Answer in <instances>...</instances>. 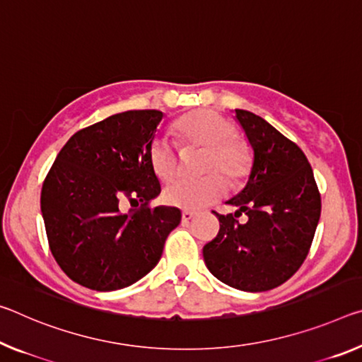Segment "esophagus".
I'll list each match as a JSON object with an SVG mask.
<instances>
[{
    "mask_svg": "<svg viewBox=\"0 0 362 362\" xmlns=\"http://www.w3.org/2000/svg\"><path fill=\"white\" fill-rule=\"evenodd\" d=\"M197 217V212H192V211H183L182 212V221L183 222H190L192 219Z\"/></svg>",
    "mask_w": 362,
    "mask_h": 362,
    "instance_id": "1",
    "label": "esophagus"
}]
</instances>
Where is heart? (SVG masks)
Segmentation results:
<instances>
[{"instance_id":"1","label":"heart","mask_w":362,"mask_h":362,"mask_svg":"<svg viewBox=\"0 0 362 362\" xmlns=\"http://www.w3.org/2000/svg\"><path fill=\"white\" fill-rule=\"evenodd\" d=\"M182 141L206 146L202 172L211 174L202 179H182L165 187V203L185 211H199L216 203L227 192V183L219 174L237 185L242 183L251 169L248 146L235 139L230 120L209 109L188 112L174 122ZM150 163L160 180H170L177 172V153L168 139H156L150 146Z\"/></svg>"}]
</instances>
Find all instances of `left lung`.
Returning <instances> with one entry per match:
<instances>
[{
    "mask_svg": "<svg viewBox=\"0 0 362 362\" xmlns=\"http://www.w3.org/2000/svg\"><path fill=\"white\" fill-rule=\"evenodd\" d=\"M253 150L242 192L227 202L238 208L221 216V228L204 245L209 272L243 291H267L286 282L306 259L320 217V194L311 165L293 141L256 114L235 109ZM245 211L246 224L234 217Z\"/></svg>",
    "mask_w": 362,
    "mask_h": 362,
    "instance_id": "left-lung-1",
    "label": "left lung"
}]
</instances>
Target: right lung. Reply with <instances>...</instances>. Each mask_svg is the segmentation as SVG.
I'll list each match as a JSON object with an SVG mask.
<instances>
[{"label": "right lung", "mask_w": 362, "mask_h": 362, "mask_svg": "<svg viewBox=\"0 0 362 362\" xmlns=\"http://www.w3.org/2000/svg\"><path fill=\"white\" fill-rule=\"evenodd\" d=\"M163 117L156 109L114 114L74 134L56 156L40 204L51 253L74 282L96 291L139 282L180 223L179 208H148L160 193L148 153ZM122 197L141 209L124 215Z\"/></svg>", "instance_id": "obj_1"}]
</instances>
